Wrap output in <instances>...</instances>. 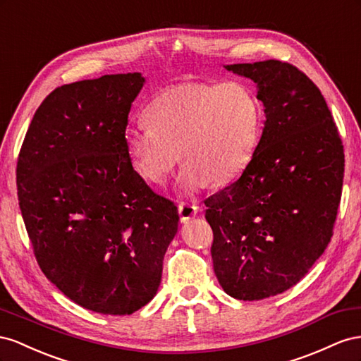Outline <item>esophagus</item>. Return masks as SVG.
<instances>
[{
  "instance_id": "obj_1",
  "label": "esophagus",
  "mask_w": 361,
  "mask_h": 361,
  "mask_svg": "<svg viewBox=\"0 0 361 361\" xmlns=\"http://www.w3.org/2000/svg\"><path fill=\"white\" fill-rule=\"evenodd\" d=\"M178 213H180L181 222H188L189 219L193 218V216H197L200 213V207L190 202H181L178 205Z\"/></svg>"
}]
</instances>
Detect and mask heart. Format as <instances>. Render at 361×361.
Listing matches in <instances>:
<instances>
[{"label": "heart", "instance_id": "heart-1", "mask_svg": "<svg viewBox=\"0 0 361 361\" xmlns=\"http://www.w3.org/2000/svg\"><path fill=\"white\" fill-rule=\"evenodd\" d=\"M148 123L123 131V147L143 180L161 184L178 163V186L195 193L225 186L248 168L260 140L262 110L242 83L189 85L161 92L147 110Z\"/></svg>", "mask_w": 361, "mask_h": 361}]
</instances>
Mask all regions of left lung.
Masks as SVG:
<instances>
[{"label":"left lung","instance_id":"obj_1","mask_svg":"<svg viewBox=\"0 0 361 361\" xmlns=\"http://www.w3.org/2000/svg\"><path fill=\"white\" fill-rule=\"evenodd\" d=\"M257 85L264 127L248 168L204 201L225 293L259 301L290 289L322 255L341 204L345 154L325 98L280 60L226 65Z\"/></svg>","mask_w":361,"mask_h":361}]
</instances>
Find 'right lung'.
I'll return each instance as SVG.
<instances>
[{"instance_id": "right-lung-1", "label": "right lung", "mask_w": 361, "mask_h": 361, "mask_svg": "<svg viewBox=\"0 0 361 361\" xmlns=\"http://www.w3.org/2000/svg\"><path fill=\"white\" fill-rule=\"evenodd\" d=\"M140 72L65 85L36 110L16 166L19 209L40 269L71 301L123 316L157 293L178 230L123 147Z\"/></svg>"}]
</instances>
